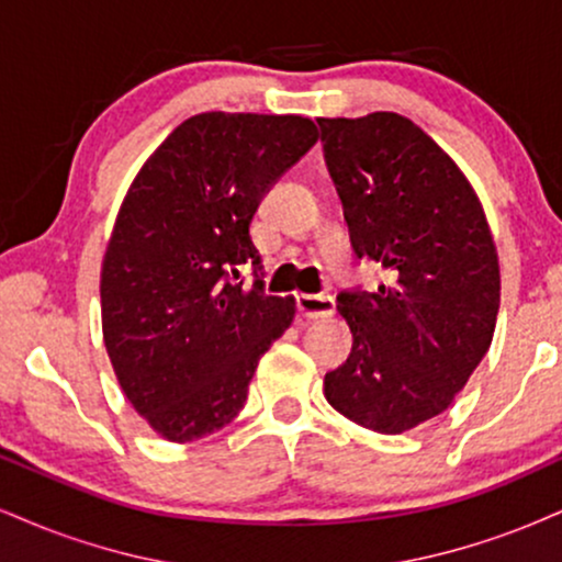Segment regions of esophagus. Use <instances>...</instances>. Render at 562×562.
<instances>
[{
	"label": "esophagus",
	"mask_w": 562,
	"mask_h": 562,
	"mask_svg": "<svg viewBox=\"0 0 562 562\" xmlns=\"http://www.w3.org/2000/svg\"><path fill=\"white\" fill-rule=\"evenodd\" d=\"M296 313L304 321H325L336 313V302L330 296L317 294H296Z\"/></svg>",
	"instance_id": "34e87169"
}]
</instances>
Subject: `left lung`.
Segmentation results:
<instances>
[{"label":"left lung","mask_w":562,"mask_h":562,"mask_svg":"<svg viewBox=\"0 0 562 562\" xmlns=\"http://www.w3.org/2000/svg\"><path fill=\"white\" fill-rule=\"evenodd\" d=\"M317 124L351 247L387 276L372 294H338L355 344L323 391L346 419L398 435L446 412L493 344L495 239L474 187L412 120Z\"/></svg>","instance_id":"obj_1"}]
</instances>
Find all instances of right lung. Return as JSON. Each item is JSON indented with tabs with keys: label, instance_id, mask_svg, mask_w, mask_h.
Returning <instances> with one entry per match:
<instances>
[{
	"label": "right lung",
	"instance_id": "obj_1",
	"mask_svg": "<svg viewBox=\"0 0 562 562\" xmlns=\"http://www.w3.org/2000/svg\"><path fill=\"white\" fill-rule=\"evenodd\" d=\"M317 143L300 114L184 120L130 184L101 262V328L122 393L154 432L192 442L226 427L294 296L247 286L249 237L270 184Z\"/></svg>",
	"mask_w": 562,
	"mask_h": 562
}]
</instances>
